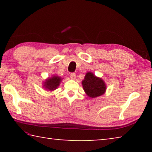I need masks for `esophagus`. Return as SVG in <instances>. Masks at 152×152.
<instances>
[{
    "label": "esophagus",
    "instance_id": "esophagus-1",
    "mask_svg": "<svg viewBox=\"0 0 152 152\" xmlns=\"http://www.w3.org/2000/svg\"><path fill=\"white\" fill-rule=\"evenodd\" d=\"M70 78L72 80H75L76 78V75L75 73H71L70 74Z\"/></svg>",
    "mask_w": 152,
    "mask_h": 152
}]
</instances>
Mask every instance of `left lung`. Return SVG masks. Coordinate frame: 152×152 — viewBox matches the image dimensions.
Here are the masks:
<instances>
[{
	"label": "left lung",
	"instance_id": "left-lung-1",
	"mask_svg": "<svg viewBox=\"0 0 152 152\" xmlns=\"http://www.w3.org/2000/svg\"><path fill=\"white\" fill-rule=\"evenodd\" d=\"M83 89L91 98L101 96L106 91L107 87L103 80L96 77L92 72H87L82 82Z\"/></svg>",
	"mask_w": 152,
	"mask_h": 152
}]
</instances>
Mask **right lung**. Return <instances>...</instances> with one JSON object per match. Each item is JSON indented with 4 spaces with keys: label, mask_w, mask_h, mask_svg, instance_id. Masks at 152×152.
I'll return each instance as SVG.
<instances>
[{
    "label": "right lung",
    "mask_w": 152,
    "mask_h": 152,
    "mask_svg": "<svg viewBox=\"0 0 152 152\" xmlns=\"http://www.w3.org/2000/svg\"><path fill=\"white\" fill-rule=\"evenodd\" d=\"M61 81V77L58 76H53L51 78H48L46 79L45 82H43V88L45 90L50 91H53L58 88V87L60 86V82Z\"/></svg>",
    "instance_id": "obj_1"
}]
</instances>
